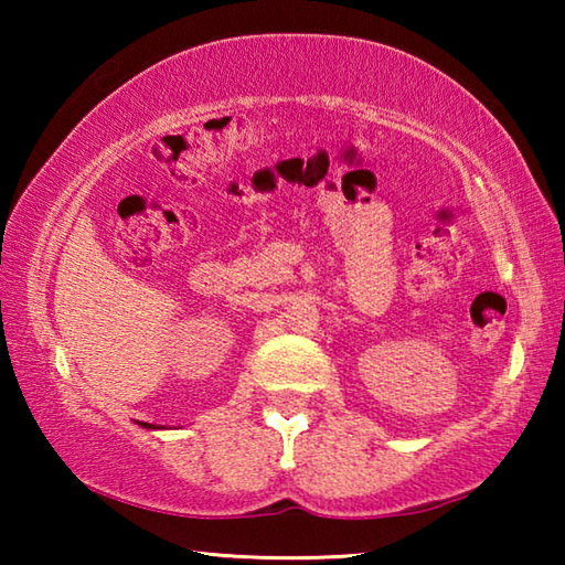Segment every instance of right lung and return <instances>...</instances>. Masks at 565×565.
I'll list each match as a JSON object with an SVG mask.
<instances>
[{"label": "right lung", "mask_w": 565, "mask_h": 565, "mask_svg": "<svg viewBox=\"0 0 565 565\" xmlns=\"http://www.w3.org/2000/svg\"><path fill=\"white\" fill-rule=\"evenodd\" d=\"M141 426H147V428H157V424H149V420H139Z\"/></svg>", "instance_id": "right-lung-1"}]
</instances>
